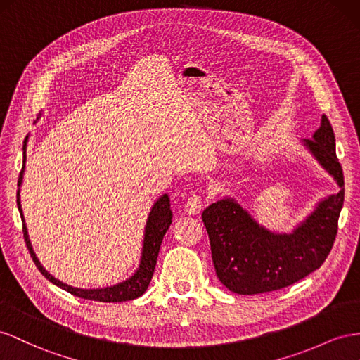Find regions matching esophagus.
<instances>
[{
  "label": "esophagus",
  "mask_w": 360,
  "mask_h": 360,
  "mask_svg": "<svg viewBox=\"0 0 360 360\" xmlns=\"http://www.w3.org/2000/svg\"><path fill=\"white\" fill-rule=\"evenodd\" d=\"M203 205H205V200L200 194L193 193V194H190V198L186 200V203H184V208H186L187 214L194 215V214H199L202 211Z\"/></svg>",
  "instance_id": "34e87169"
}]
</instances>
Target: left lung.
<instances>
[{
	"mask_svg": "<svg viewBox=\"0 0 360 360\" xmlns=\"http://www.w3.org/2000/svg\"><path fill=\"white\" fill-rule=\"evenodd\" d=\"M302 143L340 191L318 202L292 232L266 229L229 196L211 203L202 214L215 273L232 292L252 295L282 290L320 269L332 250L344 205V173L328 119L323 116L312 140Z\"/></svg>",
	"mask_w": 360,
	"mask_h": 360,
	"instance_id": "1",
	"label": "left lung"
}]
</instances>
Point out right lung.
Segmentation results:
<instances>
[{"label": "right lung", "mask_w": 360, "mask_h": 360, "mask_svg": "<svg viewBox=\"0 0 360 360\" xmlns=\"http://www.w3.org/2000/svg\"><path fill=\"white\" fill-rule=\"evenodd\" d=\"M28 137H25L24 140V160H22V170L19 173V179H18V208H19V214L20 219H22V224H24V237H25V243L27 248L32 253V258L36 264V266L39 269V271L42 273L46 279L57 285L58 288L65 290L70 294H74L77 297H81V299L86 300H95V302H105V303H117V302H128V300H134L137 297L145 294V291L148 290V286L150 283V279L153 276V270H155L157 265V258H158V252L161 248L162 243V237L166 235L169 226L172 224V210H170V199L167 194H162V196L152 205L150 212L148 215L146 220V226H145V237H143V248H141V256H140V264L139 269L134 271V274L129 276L127 281H122L116 285L111 286H105V288H94V290H84V288H75V286H70L68 283H63L61 281L56 279V277L51 274L45 266L42 265V262L39 261L37 255L33 249V244L30 241V235H28V229H27V223H25V217H24V211H22V205H20V186H22L24 181V172H25V161H27V143H28Z\"/></svg>", "instance_id": "right-lung-1"}]
</instances>
